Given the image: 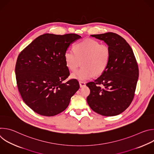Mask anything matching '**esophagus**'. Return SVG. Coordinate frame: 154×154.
Masks as SVG:
<instances>
[{"mask_svg":"<svg viewBox=\"0 0 154 154\" xmlns=\"http://www.w3.org/2000/svg\"><path fill=\"white\" fill-rule=\"evenodd\" d=\"M79 85H80V87L82 88V87H84L86 85V83L85 82H83L80 81L79 82Z\"/></svg>","mask_w":154,"mask_h":154,"instance_id":"1","label":"esophagus"}]
</instances>
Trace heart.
I'll return each mask as SVG.
<instances>
[{
	"label": "heart",
	"mask_w": 154,
	"mask_h": 154,
	"mask_svg": "<svg viewBox=\"0 0 154 154\" xmlns=\"http://www.w3.org/2000/svg\"><path fill=\"white\" fill-rule=\"evenodd\" d=\"M74 49L69 48L64 54L66 65L71 71L77 69L82 61L83 67L72 73V79L86 81L96 75L102 74L107 68L111 52L105 44H99L96 40L85 39L77 42Z\"/></svg>",
	"instance_id": "1"
}]
</instances>
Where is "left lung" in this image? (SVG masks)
Here are the masks:
<instances>
[{"label":"left lung","mask_w":154,"mask_h":154,"mask_svg":"<svg viewBox=\"0 0 154 154\" xmlns=\"http://www.w3.org/2000/svg\"><path fill=\"white\" fill-rule=\"evenodd\" d=\"M91 36L103 41L110 49L111 56L106 69L94 82L86 84L90 90L87 102L93 111L102 116L119 115L134 97L139 76L135 57L127 41L116 33Z\"/></svg>","instance_id":"left-lung-1"}]
</instances>
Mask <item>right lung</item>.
<instances>
[{
    "instance_id": "obj_1",
    "label": "right lung",
    "mask_w": 154,
    "mask_h": 154,
    "mask_svg": "<svg viewBox=\"0 0 154 154\" xmlns=\"http://www.w3.org/2000/svg\"><path fill=\"white\" fill-rule=\"evenodd\" d=\"M80 38L75 33H46L19 54L15 68L18 90L24 102L36 113L45 116L60 113L79 89L76 79L63 81L69 75L64 54Z\"/></svg>"
}]
</instances>
